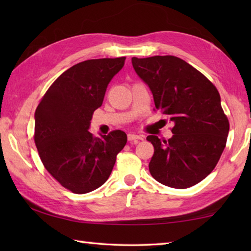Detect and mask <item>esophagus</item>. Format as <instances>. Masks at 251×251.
Listing matches in <instances>:
<instances>
[{
	"instance_id": "obj_1",
	"label": "esophagus",
	"mask_w": 251,
	"mask_h": 251,
	"mask_svg": "<svg viewBox=\"0 0 251 251\" xmlns=\"http://www.w3.org/2000/svg\"><path fill=\"white\" fill-rule=\"evenodd\" d=\"M143 137L139 135H135V134H128V140L129 141H138V140H142Z\"/></svg>"
}]
</instances>
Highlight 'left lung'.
<instances>
[{"mask_svg":"<svg viewBox=\"0 0 251 251\" xmlns=\"http://www.w3.org/2000/svg\"><path fill=\"white\" fill-rule=\"evenodd\" d=\"M131 62L150 87L155 109L175 124L168 140L147 137L154 147L150 174L170 188L197 184L214 170L226 145L230 123L219 92L204 74L178 57H132Z\"/></svg>","mask_w":251,"mask_h":251,"instance_id":"obj_1","label":"left lung"}]
</instances>
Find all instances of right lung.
<instances>
[{"label":"right lung","mask_w":251,"mask_h":251,"mask_svg":"<svg viewBox=\"0 0 251 251\" xmlns=\"http://www.w3.org/2000/svg\"><path fill=\"white\" fill-rule=\"evenodd\" d=\"M125 57L90 59L74 65L50 85L35 110L34 142L51 177L75 194L102 185L127 142L122 130L94 137L93 113L102 104L108 84Z\"/></svg>","instance_id":"1"}]
</instances>
